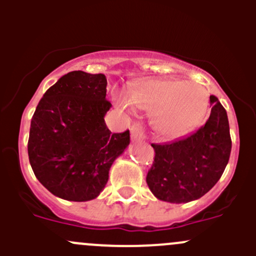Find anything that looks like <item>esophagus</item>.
<instances>
[{
  "label": "esophagus",
  "instance_id": "esophagus-1",
  "mask_svg": "<svg viewBox=\"0 0 256 256\" xmlns=\"http://www.w3.org/2000/svg\"><path fill=\"white\" fill-rule=\"evenodd\" d=\"M131 138H132V141L144 140V131L140 122H135L131 126Z\"/></svg>",
  "mask_w": 256,
  "mask_h": 256
}]
</instances>
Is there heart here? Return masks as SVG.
Wrapping results in <instances>:
<instances>
[{
	"label": "heart",
	"instance_id": "obj_1",
	"mask_svg": "<svg viewBox=\"0 0 256 256\" xmlns=\"http://www.w3.org/2000/svg\"><path fill=\"white\" fill-rule=\"evenodd\" d=\"M116 104L128 112L135 106L154 114V128L170 138L184 135L196 128L207 114L209 94L204 86L184 80H148L138 85L132 99L118 94Z\"/></svg>",
	"mask_w": 256,
	"mask_h": 256
}]
</instances>
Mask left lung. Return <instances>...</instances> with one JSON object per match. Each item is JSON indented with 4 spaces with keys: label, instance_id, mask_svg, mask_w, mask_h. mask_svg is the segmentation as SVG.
I'll return each mask as SVG.
<instances>
[{
    "label": "left lung",
    "instance_id": "obj_1",
    "mask_svg": "<svg viewBox=\"0 0 256 256\" xmlns=\"http://www.w3.org/2000/svg\"><path fill=\"white\" fill-rule=\"evenodd\" d=\"M210 115L186 138L154 144V162L146 177L152 194L168 203L203 197L223 174L232 151L229 121L218 98L210 95Z\"/></svg>",
    "mask_w": 256,
    "mask_h": 256
}]
</instances>
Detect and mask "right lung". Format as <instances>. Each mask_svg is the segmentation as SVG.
<instances>
[{"label":"right lung","mask_w":256,"mask_h":256,"mask_svg":"<svg viewBox=\"0 0 256 256\" xmlns=\"http://www.w3.org/2000/svg\"><path fill=\"white\" fill-rule=\"evenodd\" d=\"M106 85L104 74L70 72L46 92L30 121V164L37 180L62 200L96 198L130 144V131L112 134L106 128Z\"/></svg>","instance_id":"1"}]
</instances>
